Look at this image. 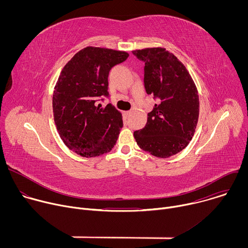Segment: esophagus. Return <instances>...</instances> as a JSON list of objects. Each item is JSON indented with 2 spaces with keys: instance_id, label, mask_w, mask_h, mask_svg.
Masks as SVG:
<instances>
[{
  "instance_id": "1",
  "label": "esophagus",
  "mask_w": 248,
  "mask_h": 248,
  "mask_svg": "<svg viewBox=\"0 0 248 248\" xmlns=\"http://www.w3.org/2000/svg\"><path fill=\"white\" fill-rule=\"evenodd\" d=\"M131 113H132V112H131V111H128V112H125V115H126V116H127V117H129V116H130V115H131Z\"/></svg>"
}]
</instances>
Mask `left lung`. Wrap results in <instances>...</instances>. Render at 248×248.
Wrapping results in <instances>:
<instances>
[{
	"label": "left lung",
	"mask_w": 248,
	"mask_h": 248,
	"mask_svg": "<svg viewBox=\"0 0 248 248\" xmlns=\"http://www.w3.org/2000/svg\"><path fill=\"white\" fill-rule=\"evenodd\" d=\"M144 62V87L158 102L148 113L146 125L134 131L137 145L159 158L185 149L191 140L199 115L195 84L186 66L163 48L132 51Z\"/></svg>",
	"instance_id": "1"
}]
</instances>
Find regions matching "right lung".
<instances>
[{"label": "right lung", "instance_id": "obj_1", "mask_svg": "<svg viewBox=\"0 0 248 248\" xmlns=\"http://www.w3.org/2000/svg\"><path fill=\"white\" fill-rule=\"evenodd\" d=\"M125 52L86 47L62 68L53 95L54 120L63 143L82 157H96L112 150L123 127L121 113L109 103L108 76L124 62Z\"/></svg>", "mask_w": 248, "mask_h": 248}]
</instances>
